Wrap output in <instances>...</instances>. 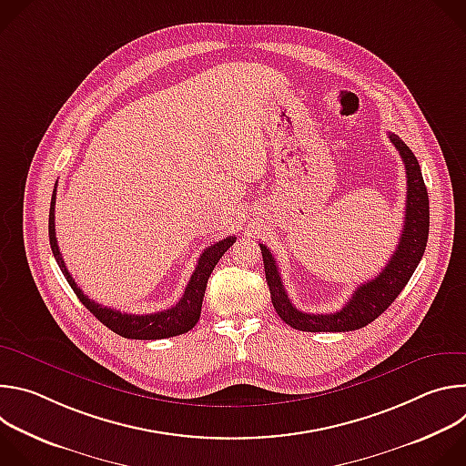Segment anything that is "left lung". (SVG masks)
Listing matches in <instances>:
<instances>
[{"label":"left lung","instance_id":"obj_1","mask_svg":"<svg viewBox=\"0 0 466 466\" xmlns=\"http://www.w3.org/2000/svg\"><path fill=\"white\" fill-rule=\"evenodd\" d=\"M389 138L398 153H400L408 175L406 219L402 236L381 273L376 279L361 284L339 311L315 315L297 309L284 289L275 256L271 254L269 247L259 243L265 280H268L271 291L273 306L280 319L291 328L302 331H350L363 328L378 319L394 302V299L406 288L417 269V265L420 263L430 232L428 189L413 151L396 135H390V132Z\"/></svg>","mask_w":466,"mask_h":466}]
</instances>
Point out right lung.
I'll list each match as a JSON object with an SVG mask.
<instances>
[{
	"mask_svg": "<svg viewBox=\"0 0 466 466\" xmlns=\"http://www.w3.org/2000/svg\"><path fill=\"white\" fill-rule=\"evenodd\" d=\"M55 191H56V186H55ZM55 191L51 195V207H49V245H51L53 256L58 263L62 275L72 286L77 299L86 306V309L90 313H94V317L97 320H101L108 329L116 331V334L121 338L146 339V341L166 339V338L186 334L187 329H191L197 324L198 317H201V308H203V299H205L208 279L218 265V261L221 259V256L234 245V241H236L234 236H228L227 239H221L219 243L210 245L201 254V258H198V261L195 265V271L184 289L182 299L173 308L157 311V313H147V315L121 313L114 308H106V306L97 304L96 300H90L81 291V288L76 284V280L72 279L68 269H66V263L62 259L60 248L56 245V236H55V201H56Z\"/></svg>",
	"mask_w": 466,
	"mask_h": 466,
	"instance_id": "obj_1",
	"label": "right lung"
}]
</instances>
